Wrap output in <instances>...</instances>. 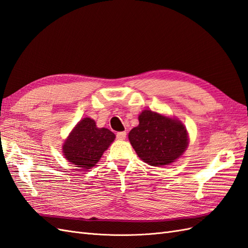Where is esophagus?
<instances>
[{"label":"esophagus","mask_w":248,"mask_h":248,"mask_svg":"<svg viewBox=\"0 0 248 248\" xmlns=\"http://www.w3.org/2000/svg\"><path fill=\"white\" fill-rule=\"evenodd\" d=\"M125 137H126V133L125 132H118L116 134V138L119 139V140H124V139H125Z\"/></svg>","instance_id":"1"}]
</instances>
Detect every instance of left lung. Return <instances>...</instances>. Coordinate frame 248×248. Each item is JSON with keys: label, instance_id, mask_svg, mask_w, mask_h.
Here are the masks:
<instances>
[{"label": "left lung", "instance_id": "left-lung-1", "mask_svg": "<svg viewBox=\"0 0 248 248\" xmlns=\"http://www.w3.org/2000/svg\"><path fill=\"white\" fill-rule=\"evenodd\" d=\"M139 124L129 133L138 157L152 166H164L179 159L188 146L187 130L179 119L143 110Z\"/></svg>", "mask_w": 248, "mask_h": 248}]
</instances>
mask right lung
Listing matches in <instances>:
<instances>
[{"mask_svg": "<svg viewBox=\"0 0 248 248\" xmlns=\"http://www.w3.org/2000/svg\"><path fill=\"white\" fill-rule=\"evenodd\" d=\"M114 139V133L97 128L93 118L85 117L77 124L63 143V155L76 167L90 169L100 161Z\"/></svg>", "mask_w": 248, "mask_h": 248, "instance_id": "add662e5", "label": "right lung"}]
</instances>
